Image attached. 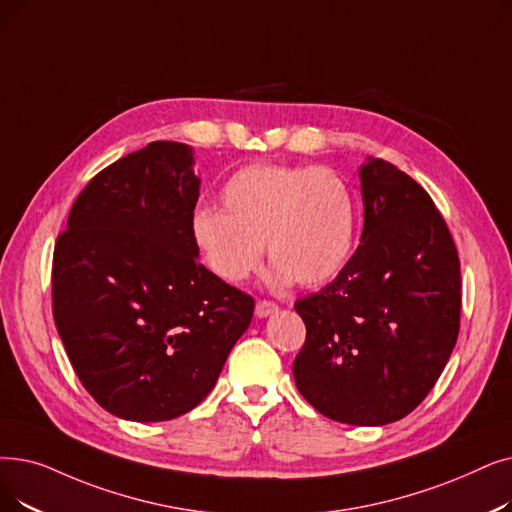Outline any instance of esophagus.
Segmentation results:
<instances>
[{"mask_svg":"<svg viewBox=\"0 0 512 512\" xmlns=\"http://www.w3.org/2000/svg\"><path fill=\"white\" fill-rule=\"evenodd\" d=\"M274 311H278V305L274 301H268V299H259L257 305H255L257 318H268V316L274 314Z\"/></svg>","mask_w":512,"mask_h":512,"instance_id":"34e87169","label":"esophagus"}]
</instances>
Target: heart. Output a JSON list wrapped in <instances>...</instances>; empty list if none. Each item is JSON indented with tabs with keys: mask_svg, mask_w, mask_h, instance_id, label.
<instances>
[{
	"mask_svg": "<svg viewBox=\"0 0 512 512\" xmlns=\"http://www.w3.org/2000/svg\"><path fill=\"white\" fill-rule=\"evenodd\" d=\"M221 213L198 209L192 238L207 268L224 282L247 280L265 253L276 284L322 286L347 263L355 238V198L326 167L255 163L219 190Z\"/></svg>",
	"mask_w": 512,
	"mask_h": 512,
	"instance_id": "heart-1",
	"label": "heart"
}]
</instances>
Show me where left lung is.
<instances>
[{"mask_svg": "<svg viewBox=\"0 0 512 512\" xmlns=\"http://www.w3.org/2000/svg\"><path fill=\"white\" fill-rule=\"evenodd\" d=\"M362 242L320 293L295 301L305 343L293 374L326 418L374 427L408 416L437 383L460 330V261L446 219L383 159L360 169Z\"/></svg>", "mask_w": 512, "mask_h": 512, "instance_id": "obj_1", "label": "left lung"}]
</instances>
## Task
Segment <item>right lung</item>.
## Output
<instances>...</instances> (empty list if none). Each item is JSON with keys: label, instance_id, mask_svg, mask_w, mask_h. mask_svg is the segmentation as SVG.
Returning <instances> with one entry per match:
<instances>
[{"label": "right lung", "instance_id": "right-lung-1", "mask_svg": "<svg viewBox=\"0 0 512 512\" xmlns=\"http://www.w3.org/2000/svg\"><path fill=\"white\" fill-rule=\"evenodd\" d=\"M198 186L192 148L150 142L92 177L56 240L58 335L87 393L125 420L196 408L253 318L255 299L196 259Z\"/></svg>", "mask_w": 512, "mask_h": 512}]
</instances>
